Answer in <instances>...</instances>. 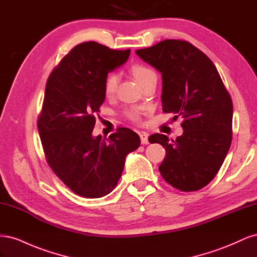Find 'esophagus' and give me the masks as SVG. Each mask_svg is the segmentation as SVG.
I'll list each match as a JSON object with an SVG mask.
<instances>
[{
  "label": "esophagus",
  "instance_id": "esophagus-1",
  "mask_svg": "<svg viewBox=\"0 0 257 257\" xmlns=\"http://www.w3.org/2000/svg\"><path fill=\"white\" fill-rule=\"evenodd\" d=\"M139 136H141V142H142L143 145H148V144H149V141H148V134L141 133V134H139Z\"/></svg>",
  "mask_w": 257,
  "mask_h": 257
}]
</instances>
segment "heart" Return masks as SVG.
Instances as JSON below:
<instances>
[{"label": "heart", "mask_w": 257, "mask_h": 257, "mask_svg": "<svg viewBox=\"0 0 257 257\" xmlns=\"http://www.w3.org/2000/svg\"><path fill=\"white\" fill-rule=\"evenodd\" d=\"M130 71L132 75L135 77L136 80L142 85H144L147 81H149L152 78H157V74H155L153 69L150 66L143 63L132 64L130 67ZM116 85H118V76L114 73H108L105 77L103 84V91L105 96L111 97L116 90ZM124 113H125V116L131 121L136 123L141 121L142 111L137 109V108H131V109H127Z\"/></svg>", "instance_id": "1"}]
</instances>
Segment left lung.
<instances>
[{
    "label": "left lung",
    "instance_id": "1",
    "mask_svg": "<svg viewBox=\"0 0 257 257\" xmlns=\"http://www.w3.org/2000/svg\"><path fill=\"white\" fill-rule=\"evenodd\" d=\"M136 53L162 74L163 111L181 115L183 134L150 143L165 148L159 167L164 180L182 192L198 191L219 172L232 137V102L212 61L191 43L165 40Z\"/></svg>",
    "mask_w": 257,
    "mask_h": 257
}]
</instances>
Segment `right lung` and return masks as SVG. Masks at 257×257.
I'll list each match as a JSON object with an SVG mask.
<instances>
[{"instance_id":"add662e5","label":"right lung","mask_w":257,"mask_h":257,"mask_svg":"<svg viewBox=\"0 0 257 257\" xmlns=\"http://www.w3.org/2000/svg\"><path fill=\"white\" fill-rule=\"evenodd\" d=\"M96 42L75 46L53 68L46 83L37 128L46 161L69 190L87 198L107 195L118 184L126 155L139 136L118 127L108 138L92 136L95 114L105 99L106 75L128 59Z\"/></svg>"}]
</instances>
